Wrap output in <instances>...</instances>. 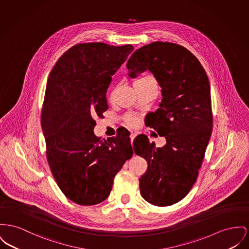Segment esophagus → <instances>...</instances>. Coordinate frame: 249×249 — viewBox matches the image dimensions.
<instances>
[{"label": "esophagus", "mask_w": 249, "mask_h": 249, "mask_svg": "<svg viewBox=\"0 0 249 249\" xmlns=\"http://www.w3.org/2000/svg\"><path fill=\"white\" fill-rule=\"evenodd\" d=\"M135 136H136V133L135 132H131V135H130V137H131V141H133V139L135 138Z\"/></svg>", "instance_id": "1"}]
</instances>
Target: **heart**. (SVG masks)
<instances>
[{
	"label": "heart",
	"instance_id": "heart-1",
	"mask_svg": "<svg viewBox=\"0 0 249 249\" xmlns=\"http://www.w3.org/2000/svg\"><path fill=\"white\" fill-rule=\"evenodd\" d=\"M127 122L129 125L133 126L135 123H136V118L134 117H129L127 118Z\"/></svg>",
	"mask_w": 249,
	"mask_h": 249
}]
</instances>
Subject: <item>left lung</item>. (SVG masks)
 I'll list each match as a JSON object with an SVG mask.
<instances>
[{
	"mask_svg": "<svg viewBox=\"0 0 249 249\" xmlns=\"http://www.w3.org/2000/svg\"><path fill=\"white\" fill-rule=\"evenodd\" d=\"M129 76L149 71L161 88V103L148 126L164 136L156 147L146 135L133 141L134 152L147 161L139 178L143 198L155 206L181 200L198 175L213 131L211 88L197 58L187 49L156 41L136 50L127 62Z\"/></svg>",
	"mask_w": 249,
	"mask_h": 249,
	"instance_id": "1",
	"label": "left lung"
}]
</instances>
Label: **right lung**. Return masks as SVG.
Returning a JSON list of instances; mask_svg holds the SVG:
<instances>
[{
  "instance_id": "obj_1",
  "label": "right lung",
  "mask_w": 249,
  "mask_h": 249,
  "mask_svg": "<svg viewBox=\"0 0 249 249\" xmlns=\"http://www.w3.org/2000/svg\"><path fill=\"white\" fill-rule=\"evenodd\" d=\"M132 50V45H75L49 75L41 115L47 160L59 188L77 204L105 200L115 176L133 154L129 134L103 142L93 132L94 117L108 109L112 76Z\"/></svg>"
}]
</instances>
